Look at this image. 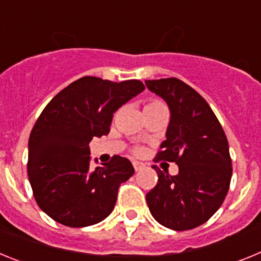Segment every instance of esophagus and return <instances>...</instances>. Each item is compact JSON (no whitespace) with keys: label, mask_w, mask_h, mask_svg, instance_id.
Instances as JSON below:
<instances>
[{"label":"esophagus","mask_w":261,"mask_h":261,"mask_svg":"<svg viewBox=\"0 0 261 261\" xmlns=\"http://www.w3.org/2000/svg\"><path fill=\"white\" fill-rule=\"evenodd\" d=\"M133 167H135L136 171H140L141 168L145 167V165H144V163H141V162H133Z\"/></svg>","instance_id":"esophagus-1"}]
</instances>
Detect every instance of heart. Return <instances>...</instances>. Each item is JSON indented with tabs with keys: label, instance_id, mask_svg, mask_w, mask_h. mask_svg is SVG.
Returning a JSON list of instances; mask_svg holds the SVG:
<instances>
[{
	"label": "heart",
	"instance_id": "heart-1",
	"mask_svg": "<svg viewBox=\"0 0 261 261\" xmlns=\"http://www.w3.org/2000/svg\"><path fill=\"white\" fill-rule=\"evenodd\" d=\"M162 110H167L166 108V106L163 105L161 100H158V99H151V100H149V102L145 105V114H150V112H156V111H162ZM141 147H135L133 149V153L135 154H140L141 153Z\"/></svg>",
	"mask_w": 261,
	"mask_h": 261
}]
</instances>
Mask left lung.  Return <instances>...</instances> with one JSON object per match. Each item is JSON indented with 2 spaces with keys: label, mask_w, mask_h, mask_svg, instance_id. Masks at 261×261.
I'll use <instances>...</instances> for the list:
<instances>
[{
  "label": "left lung",
  "mask_w": 261,
  "mask_h": 261,
  "mask_svg": "<svg viewBox=\"0 0 261 261\" xmlns=\"http://www.w3.org/2000/svg\"><path fill=\"white\" fill-rule=\"evenodd\" d=\"M145 84L171 111L167 138L154 162L179 166L175 176L153 166L158 183L147 192V206L168 229H195L218 211L227 195L232 175L229 142L206 100L183 81L171 77Z\"/></svg>",
  "instance_id": "1"
}]
</instances>
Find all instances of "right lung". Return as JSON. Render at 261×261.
Here are the masks:
<instances>
[{"instance_id": "right-lung-1", "label": "right lung", "mask_w": 261, "mask_h": 261, "mask_svg": "<svg viewBox=\"0 0 261 261\" xmlns=\"http://www.w3.org/2000/svg\"><path fill=\"white\" fill-rule=\"evenodd\" d=\"M144 89L138 80L117 84L87 75L45 106L30 135L27 174L39 208L52 220L85 227L114 211L120 184L135 168L126 158L114 155L93 170L89 144L108 135L115 111Z\"/></svg>"}]
</instances>
